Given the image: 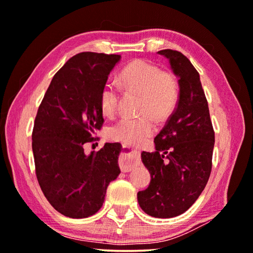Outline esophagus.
<instances>
[{
  "instance_id": "1",
  "label": "esophagus",
  "mask_w": 253,
  "mask_h": 253,
  "mask_svg": "<svg viewBox=\"0 0 253 253\" xmlns=\"http://www.w3.org/2000/svg\"><path fill=\"white\" fill-rule=\"evenodd\" d=\"M141 164L139 151L131 148H124V152L120 154L119 166L123 172H128L133 170L135 167Z\"/></svg>"
}]
</instances>
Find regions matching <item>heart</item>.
<instances>
[{"mask_svg":"<svg viewBox=\"0 0 253 253\" xmlns=\"http://www.w3.org/2000/svg\"><path fill=\"white\" fill-rule=\"evenodd\" d=\"M127 90L142 94L139 114L123 117L108 128V137L126 145H141L156 131L157 122L164 123L174 111L178 100V83L170 71L145 60H135L119 74ZM120 89L116 83L107 82L100 93V107L103 115L114 116L119 107Z\"/></svg>","mask_w":253,"mask_h":253,"instance_id":"obj_1","label":"heart"}]
</instances>
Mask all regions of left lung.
Instances as JSON below:
<instances>
[{"instance_id":"1","label":"left lung","mask_w":253,"mask_h":253,"mask_svg":"<svg viewBox=\"0 0 253 253\" xmlns=\"http://www.w3.org/2000/svg\"><path fill=\"white\" fill-rule=\"evenodd\" d=\"M178 76L176 108L154 138L156 151L142 152L151 174L149 187L137 193L142 210L156 218L179 216L205 190L212 168L214 131L208 101L197 69L178 51L161 50Z\"/></svg>"}]
</instances>
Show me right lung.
<instances>
[{"label": "right lung", "mask_w": 253, "mask_h": 253, "mask_svg": "<svg viewBox=\"0 0 253 253\" xmlns=\"http://www.w3.org/2000/svg\"><path fill=\"white\" fill-rule=\"evenodd\" d=\"M118 54L82 52L54 75L34 123L36 177L53 208L70 218L100 210L109 183L120 174L117 143H105L85 156L86 143L97 141L103 126L100 93L119 61Z\"/></svg>", "instance_id": "add662e5"}]
</instances>
